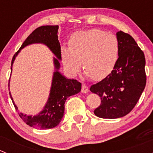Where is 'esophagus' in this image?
I'll list each match as a JSON object with an SVG mask.
<instances>
[{"label": "esophagus", "instance_id": "34e87169", "mask_svg": "<svg viewBox=\"0 0 153 153\" xmlns=\"http://www.w3.org/2000/svg\"><path fill=\"white\" fill-rule=\"evenodd\" d=\"M89 92V88L88 86L85 85V84H82V86H81V92L82 93H87Z\"/></svg>", "mask_w": 153, "mask_h": 153}]
</instances>
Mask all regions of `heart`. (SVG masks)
<instances>
[{
	"mask_svg": "<svg viewBox=\"0 0 153 153\" xmlns=\"http://www.w3.org/2000/svg\"><path fill=\"white\" fill-rule=\"evenodd\" d=\"M119 52L116 36L97 29L76 32L71 37L69 47L61 48L62 62L69 73H78L82 62L86 75L94 80L103 79L112 72Z\"/></svg>",
	"mask_w": 153,
	"mask_h": 153,
	"instance_id": "b5f03b06",
	"label": "heart"
}]
</instances>
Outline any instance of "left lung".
<instances>
[{
	"label": "left lung",
	"instance_id": "left-lung-1",
	"mask_svg": "<svg viewBox=\"0 0 153 153\" xmlns=\"http://www.w3.org/2000/svg\"><path fill=\"white\" fill-rule=\"evenodd\" d=\"M116 37L120 46L116 65L108 76L89 89L101 97V105L94 113L101 118L114 119L129 113L146 86L143 51L129 34L119 31Z\"/></svg>",
	"mask_w": 153,
	"mask_h": 153
}]
</instances>
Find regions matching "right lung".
I'll use <instances>...</instances> for the list:
<instances>
[{
	"label": "right lung",
	"mask_w": 153,
	"mask_h": 153,
	"mask_svg": "<svg viewBox=\"0 0 153 153\" xmlns=\"http://www.w3.org/2000/svg\"><path fill=\"white\" fill-rule=\"evenodd\" d=\"M58 30V26H42L35 29L27 37L19 50L14 55L12 60L11 66L12 67L15 58L21 49L32 44H45L57 57V58H53L55 71L52 77L49 96L43 110L35 116L24 115L21 112L19 113L20 117L26 124L38 129H51L58 126L64 116L66 100L71 95L78 93L81 89V84L79 81L75 79H68L58 71L60 69L59 60H61V55ZM11 70H12V67ZM10 95L15 109L18 111V106L15 104L10 92Z\"/></svg>",
	"instance_id": "right-lung-1"
}]
</instances>
